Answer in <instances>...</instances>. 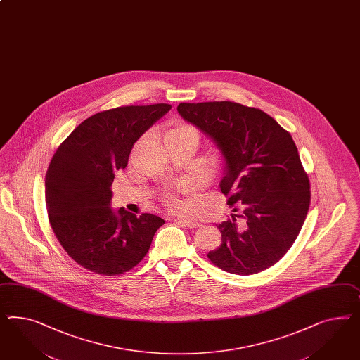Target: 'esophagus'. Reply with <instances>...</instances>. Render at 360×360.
Segmentation results:
<instances>
[{"label": "esophagus", "instance_id": "obj_1", "mask_svg": "<svg viewBox=\"0 0 360 360\" xmlns=\"http://www.w3.org/2000/svg\"><path fill=\"white\" fill-rule=\"evenodd\" d=\"M175 221L177 222V224H181V225H184V226L188 227V229H195V227L201 226V224H200V222L193 221V219H186V218H176Z\"/></svg>", "mask_w": 360, "mask_h": 360}]
</instances>
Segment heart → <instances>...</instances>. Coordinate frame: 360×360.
<instances>
[{
    "instance_id": "b5f03b06",
    "label": "heart",
    "mask_w": 360,
    "mask_h": 360,
    "mask_svg": "<svg viewBox=\"0 0 360 360\" xmlns=\"http://www.w3.org/2000/svg\"><path fill=\"white\" fill-rule=\"evenodd\" d=\"M169 131H174V133H188V131H192V133H195V130L192 127H189V126H177V127L169 130ZM189 189H191V184L189 183H184V184H181L177 188V192H181V193L184 192L185 193ZM165 204L167 205V207H169L171 210H175V212H185V210H188L186 202H184L183 200H180L175 193L165 195Z\"/></svg>"
}]
</instances>
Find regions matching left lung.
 Wrapping results in <instances>:
<instances>
[{"label": "left lung", "instance_id": "8db88e82", "mask_svg": "<svg viewBox=\"0 0 360 360\" xmlns=\"http://www.w3.org/2000/svg\"><path fill=\"white\" fill-rule=\"evenodd\" d=\"M177 112L207 134L225 158L221 191L236 212L217 225L209 260L234 275L276 264L295 243L310 205V183L292 135L267 113L231 101L181 103Z\"/></svg>", "mask_w": 360, "mask_h": 360}]
</instances>
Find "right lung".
Segmentation results:
<instances>
[{"label": "right lung", "instance_id": "obj_1", "mask_svg": "<svg viewBox=\"0 0 360 360\" xmlns=\"http://www.w3.org/2000/svg\"><path fill=\"white\" fill-rule=\"evenodd\" d=\"M172 106H120L93 114L53 154L46 174V206L53 234L82 267L121 275L148 252L165 225L160 217L110 207L114 172L124 169L134 143Z\"/></svg>", "mask_w": 360, "mask_h": 360}]
</instances>
